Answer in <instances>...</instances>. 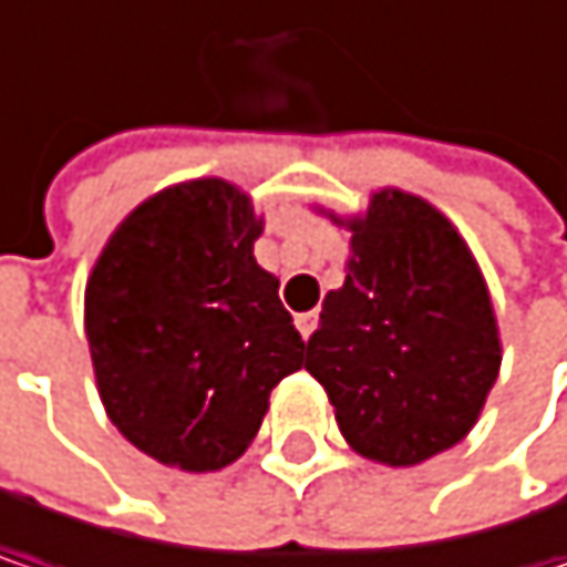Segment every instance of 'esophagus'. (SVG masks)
<instances>
[{
  "label": "esophagus",
  "mask_w": 567,
  "mask_h": 567,
  "mask_svg": "<svg viewBox=\"0 0 567 567\" xmlns=\"http://www.w3.org/2000/svg\"><path fill=\"white\" fill-rule=\"evenodd\" d=\"M315 324H318V311H301V315H295V328H298V334L308 337L315 334Z\"/></svg>",
  "instance_id": "1"
}]
</instances>
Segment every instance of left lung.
Returning a JSON list of instances; mask_svg holds the SVG:
<instances>
[{"label":"left lung","instance_id":"left-lung-1","mask_svg":"<svg viewBox=\"0 0 567 567\" xmlns=\"http://www.w3.org/2000/svg\"><path fill=\"white\" fill-rule=\"evenodd\" d=\"M328 217L350 230V259L305 370L357 454L422 464L467 437L499 377L487 282L454 224L415 194L383 187L367 214Z\"/></svg>","mask_w":567,"mask_h":567}]
</instances>
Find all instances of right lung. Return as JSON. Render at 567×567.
Masks as SVG:
<instances>
[{
	"label": "right lung",
	"instance_id": "add662e5",
	"mask_svg": "<svg viewBox=\"0 0 567 567\" xmlns=\"http://www.w3.org/2000/svg\"><path fill=\"white\" fill-rule=\"evenodd\" d=\"M249 194L181 181L142 200L103 246L83 295L93 377L110 422L158 464L207 474L256 437L269 392L305 340L252 243Z\"/></svg>",
	"mask_w": 567,
	"mask_h": 567
}]
</instances>
